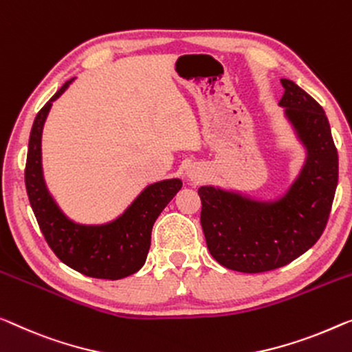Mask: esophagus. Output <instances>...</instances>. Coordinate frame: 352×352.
Instances as JSON below:
<instances>
[{"instance_id": "34e87169", "label": "esophagus", "mask_w": 352, "mask_h": 352, "mask_svg": "<svg viewBox=\"0 0 352 352\" xmlns=\"http://www.w3.org/2000/svg\"><path fill=\"white\" fill-rule=\"evenodd\" d=\"M188 177L191 178L192 182H201L202 178H204V174H202V170L199 169V167H190V169H188Z\"/></svg>"}]
</instances>
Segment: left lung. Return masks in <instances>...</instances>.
<instances>
[{
	"instance_id": "obj_1",
	"label": "left lung",
	"mask_w": 352,
	"mask_h": 352,
	"mask_svg": "<svg viewBox=\"0 0 352 352\" xmlns=\"http://www.w3.org/2000/svg\"><path fill=\"white\" fill-rule=\"evenodd\" d=\"M280 106L305 146L300 174L275 201L201 186V224L210 254L230 270L261 274L302 256L326 229L338 183V155L322 107L292 80L281 78Z\"/></svg>"
}]
</instances>
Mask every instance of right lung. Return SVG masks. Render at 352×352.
<instances>
[{
    "label": "right lung",
    "instance_id": "obj_1",
    "mask_svg": "<svg viewBox=\"0 0 352 352\" xmlns=\"http://www.w3.org/2000/svg\"><path fill=\"white\" fill-rule=\"evenodd\" d=\"M74 78L67 80L36 115L26 155L25 185L45 242L61 262L80 274L102 280H120L145 264L151 229L164 207L180 191V178L151 183L123 214L106 224H78L56 206L42 174L41 139L52 104Z\"/></svg>",
    "mask_w": 352,
    "mask_h": 352
}]
</instances>
